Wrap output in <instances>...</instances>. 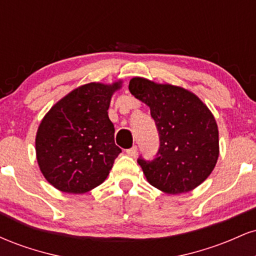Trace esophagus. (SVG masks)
<instances>
[{
	"instance_id": "obj_1",
	"label": "esophagus",
	"mask_w": 256,
	"mask_h": 256,
	"mask_svg": "<svg viewBox=\"0 0 256 256\" xmlns=\"http://www.w3.org/2000/svg\"><path fill=\"white\" fill-rule=\"evenodd\" d=\"M126 154H128V156H136V154H137V146H132V148L128 149V150H126Z\"/></svg>"
}]
</instances>
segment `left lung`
<instances>
[{
  "instance_id": "8db88e82",
  "label": "left lung",
  "mask_w": 256,
  "mask_h": 256,
  "mask_svg": "<svg viewBox=\"0 0 256 256\" xmlns=\"http://www.w3.org/2000/svg\"><path fill=\"white\" fill-rule=\"evenodd\" d=\"M128 90L150 108L160 146L152 160L140 158L146 180L166 194L192 192L204 183L219 156V132L208 107L183 88L134 77Z\"/></svg>"
}]
</instances>
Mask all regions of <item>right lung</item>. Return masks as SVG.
<instances>
[{
  "label": "right lung",
  "mask_w": 256,
  "mask_h": 256,
  "mask_svg": "<svg viewBox=\"0 0 256 256\" xmlns=\"http://www.w3.org/2000/svg\"><path fill=\"white\" fill-rule=\"evenodd\" d=\"M120 84L82 85L43 118L36 136L37 161L46 180L60 192H88L110 174L122 149L114 143L107 110Z\"/></svg>",
  "instance_id": "add662e5"
}]
</instances>
